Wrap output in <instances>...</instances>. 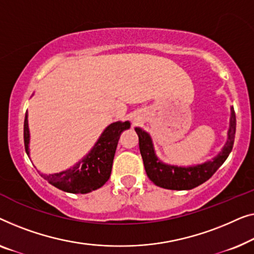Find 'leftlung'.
I'll return each instance as SVG.
<instances>
[{"instance_id":"1","label":"left lung","mask_w":254,"mask_h":254,"mask_svg":"<svg viewBox=\"0 0 254 254\" xmlns=\"http://www.w3.org/2000/svg\"><path fill=\"white\" fill-rule=\"evenodd\" d=\"M134 130L139 137V149L149 180L158 187L168 190H191L209 180L229 156L235 141L236 115L234 108L231 107L227 141L221 152L217 153V155L212 160L189 167L175 166L161 161L156 155L153 140L148 132L142 130L141 127H134Z\"/></svg>"}]
</instances>
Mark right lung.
<instances>
[{
  "label": "right lung",
  "mask_w": 254,
  "mask_h": 254,
  "mask_svg": "<svg viewBox=\"0 0 254 254\" xmlns=\"http://www.w3.org/2000/svg\"><path fill=\"white\" fill-rule=\"evenodd\" d=\"M28 114H25L24 121V145L26 154L30 158V128ZM131 123L114 122L109 124L100 135L88 154L79 160L69 169L56 174H41L49 184L69 193H88L105 185L112 174V167L116 147L121 133L130 128Z\"/></svg>",
  "instance_id": "add662e5"
}]
</instances>
